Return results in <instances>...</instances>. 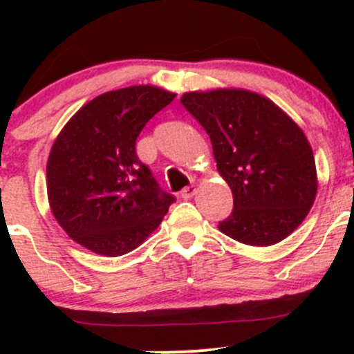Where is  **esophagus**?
<instances>
[{"instance_id": "esophagus-1", "label": "esophagus", "mask_w": 354, "mask_h": 354, "mask_svg": "<svg viewBox=\"0 0 354 354\" xmlns=\"http://www.w3.org/2000/svg\"><path fill=\"white\" fill-rule=\"evenodd\" d=\"M194 193H196V188H194V185H189V186H185V188L181 189V198H185V200H188V198L194 196Z\"/></svg>"}]
</instances>
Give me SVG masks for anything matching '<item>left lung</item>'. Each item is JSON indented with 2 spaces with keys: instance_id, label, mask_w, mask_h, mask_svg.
Segmentation results:
<instances>
[{
  "instance_id": "left-lung-1",
  "label": "left lung",
  "mask_w": 354,
  "mask_h": 354,
  "mask_svg": "<svg viewBox=\"0 0 354 354\" xmlns=\"http://www.w3.org/2000/svg\"><path fill=\"white\" fill-rule=\"evenodd\" d=\"M183 106L206 129L233 211L218 228L251 246L281 241L301 225L316 198L313 149L273 101L246 89L185 93Z\"/></svg>"
}]
</instances>
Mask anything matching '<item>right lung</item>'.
I'll use <instances>...</instances> for the list:
<instances>
[{"instance_id":"obj_1","label":"right lung","mask_w":354,"mask_h":354,"mask_svg":"<svg viewBox=\"0 0 354 354\" xmlns=\"http://www.w3.org/2000/svg\"><path fill=\"white\" fill-rule=\"evenodd\" d=\"M154 86L104 93L76 113L48 158V200L76 243L104 256L135 250L176 201L136 154L151 118L174 100Z\"/></svg>"}]
</instances>
